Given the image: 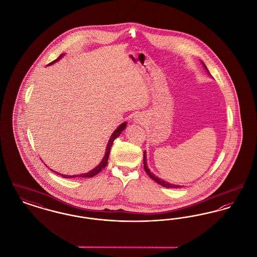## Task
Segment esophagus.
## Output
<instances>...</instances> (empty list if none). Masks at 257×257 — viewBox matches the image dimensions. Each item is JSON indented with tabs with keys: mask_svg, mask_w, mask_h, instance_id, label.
Instances as JSON below:
<instances>
[{
	"mask_svg": "<svg viewBox=\"0 0 257 257\" xmlns=\"http://www.w3.org/2000/svg\"><path fill=\"white\" fill-rule=\"evenodd\" d=\"M134 121L137 123H143L145 122V118L143 114H136L134 117Z\"/></svg>",
	"mask_w": 257,
	"mask_h": 257,
	"instance_id": "esophagus-1",
	"label": "esophagus"
}]
</instances>
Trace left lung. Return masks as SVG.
<instances>
[{
	"instance_id": "8db88e82",
	"label": "left lung",
	"mask_w": 257,
	"mask_h": 257,
	"mask_svg": "<svg viewBox=\"0 0 257 257\" xmlns=\"http://www.w3.org/2000/svg\"><path fill=\"white\" fill-rule=\"evenodd\" d=\"M202 63L203 67L205 68V69L207 70V72L210 74V72H209V70H208V68L207 67L205 66V64ZM143 162H144V169H145V171H146V173L148 174L155 182H157L158 184H160L161 186L162 187H164V188H167V189H176V188H182V187H184V186H180V185H174V184H170V183H168V182H166V181H164V180H162V179H160L158 176L155 175V174H153L152 172H151V170L148 168V165H147V156H146V151H144V158H143Z\"/></svg>"
}]
</instances>
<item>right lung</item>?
I'll list each match as a JSON object with an SVG mask.
<instances>
[{
    "label": "right lung",
    "instance_id": "add662e5",
    "mask_svg": "<svg viewBox=\"0 0 257 257\" xmlns=\"http://www.w3.org/2000/svg\"><path fill=\"white\" fill-rule=\"evenodd\" d=\"M64 53L63 54L60 55L59 56V58L58 59H56L55 61H53L52 63H50L48 66H50V65H52V64H54L56 62H58L63 56H64ZM126 123L127 122H124L121 123L115 131H114V133L111 135L110 136V138H109L108 143H107V146H106V150H105V154H104V157L102 158V160H101V162L98 163V165L97 166H95L94 169H92L91 171H89L88 173H83V174H78V175H65V174H61V173H58V172H56L54 170H52L53 172L55 173H57L58 175L62 176L63 178H67V179H70V178H92V177H94V176L96 175V174H98L102 169H104L105 168V166L107 165V162H108V158H109V154H110V150H111V147H112V144H113V142H114V140L118 137V136H120V135L122 134V131L125 128V126H126Z\"/></svg>",
    "mask_w": 257,
    "mask_h": 257
}]
</instances>
